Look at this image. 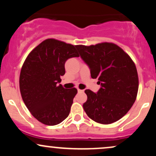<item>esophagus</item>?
<instances>
[{
  "mask_svg": "<svg viewBox=\"0 0 156 156\" xmlns=\"http://www.w3.org/2000/svg\"><path fill=\"white\" fill-rule=\"evenodd\" d=\"M78 92H83L84 90H81V89H78Z\"/></svg>",
  "mask_w": 156,
  "mask_h": 156,
  "instance_id": "34e87169",
  "label": "esophagus"
}]
</instances>
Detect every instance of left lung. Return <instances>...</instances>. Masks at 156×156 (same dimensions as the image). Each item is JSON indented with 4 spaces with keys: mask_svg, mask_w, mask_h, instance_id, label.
I'll return each mask as SVG.
<instances>
[{
    "mask_svg": "<svg viewBox=\"0 0 156 156\" xmlns=\"http://www.w3.org/2000/svg\"><path fill=\"white\" fill-rule=\"evenodd\" d=\"M80 58L98 78L101 88L87 89V101L83 107L87 116L101 124H111L127 114L136 98L139 78L130 57L115 44L76 45Z\"/></svg>",
    "mask_w": 156,
    "mask_h": 156,
    "instance_id": "left-lung-1",
    "label": "left lung"
}]
</instances>
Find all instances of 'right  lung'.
<instances>
[{"label":"right lung","mask_w":156,"mask_h":156,"mask_svg":"<svg viewBox=\"0 0 156 156\" xmlns=\"http://www.w3.org/2000/svg\"><path fill=\"white\" fill-rule=\"evenodd\" d=\"M76 48L54 39H46L29 53L21 69L20 89L23 102L44 125L59 124L70 112L78 91L58 83L65 74L67 60L79 56Z\"/></svg>","instance_id":"add662e5"}]
</instances>
